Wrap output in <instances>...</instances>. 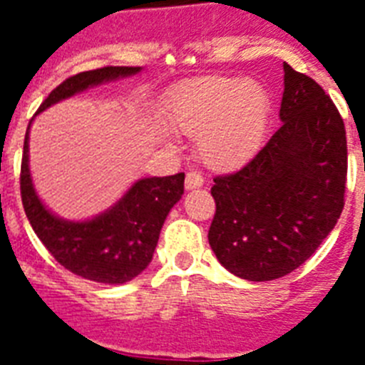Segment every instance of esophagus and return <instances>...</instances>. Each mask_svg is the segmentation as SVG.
<instances>
[{"label": "esophagus", "mask_w": 365, "mask_h": 365, "mask_svg": "<svg viewBox=\"0 0 365 365\" xmlns=\"http://www.w3.org/2000/svg\"><path fill=\"white\" fill-rule=\"evenodd\" d=\"M185 185H186V190L199 188V186L205 185V177H202L199 172H188V173H186Z\"/></svg>", "instance_id": "obj_1"}]
</instances>
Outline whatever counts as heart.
<instances>
[{
  "mask_svg": "<svg viewBox=\"0 0 365 365\" xmlns=\"http://www.w3.org/2000/svg\"><path fill=\"white\" fill-rule=\"evenodd\" d=\"M168 115L177 131L195 135L206 166L228 170L259 151L269 131L272 100L257 82L205 76L186 82L168 100ZM166 137V131L163 130Z\"/></svg>",
  "mask_w": 365,
  "mask_h": 365,
  "instance_id": "obj_1",
  "label": "heart"
}]
</instances>
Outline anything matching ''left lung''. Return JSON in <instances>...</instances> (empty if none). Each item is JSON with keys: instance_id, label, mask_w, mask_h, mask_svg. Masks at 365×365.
Listing matches in <instances>:
<instances>
[{"instance_id": "left-lung-1", "label": "left lung", "mask_w": 365, "mask_h": 365, "mask_svg": "<svg viewBox=\"0 0 365 365\" xmlns=\"http://www.w3.org/2000/svg\"><path fill=\"white\" fill-rule=\"evenodd\" d=\"M279 130L248 164L215 177L208 241L228 272L270 282L298 269L344 210L346 128L333 100L283 63Z\"/></svg>"}]
</instances>
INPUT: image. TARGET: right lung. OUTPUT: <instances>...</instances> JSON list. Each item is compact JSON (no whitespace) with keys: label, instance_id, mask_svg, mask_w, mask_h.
<instances>
[{"label":"right lung","instance_id":"1","mask_svg":"<svg viewBox=\"0 0 365 365\" xmlns=\"http://www.w3.org/2000/svg\"><path fill=\"white\" fill-rule=\"evenodd\" d=\"M140 71L143 67H100L74 74L51 91L38 113L89 87L128 78ZM29 130L19 188L25 214L41 243L60 265L91 282L120 285L137 278L153 259L160 228L185 193V173L138 179L106 212L86 221H69L54 215L34 190L29 168Z\"/></svg>","mask_w":365,"mask_h":365}]
</instances>
